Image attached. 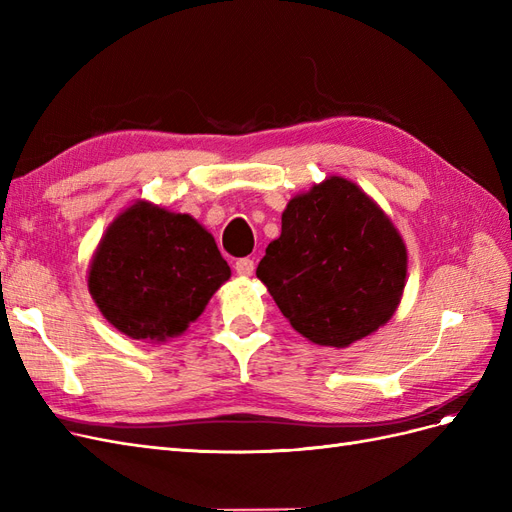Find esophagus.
Listing matches in <instances>:
<instances>
[{
    "instance_id": "34e87169",
    "label": "esophagus",
    "mask_w": 512,
    "mask_h": 512,
    "mask_svg": "<svg viewBox=\"0 0 512 512\" xmlns=\"http://www.w3.org/2000/svg\"><path fill=\"white\" fill-rule=\"evenodd\" d=\"M235 271H237L239 275H243V277L252 275V273H254V260H252V258H239V260L235 262Z\"/></svg>"
}]
</instances>
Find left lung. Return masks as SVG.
I'll return each mask as SVG.
<instances>
[{"mask_svg": "<svg viewBox=\"0 0 512 512\" xmlns=\"http://www.w3.org/2000/svg\"><path fill=\"white\" fill-rule=\"evenodd\" d=\"M406 267V245L382 209L331 177L290 200L256 275L309 342L346 348L393 316Z\"/></svg>", "mask_w": 512, "mask_h": 512, "instance_id": "1", "label": "left lung"}]
</instances>
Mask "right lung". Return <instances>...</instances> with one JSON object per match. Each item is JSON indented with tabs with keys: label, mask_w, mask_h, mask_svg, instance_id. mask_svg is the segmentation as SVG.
<instances>
[{
	"label": "right lung",
	"mask_w": 512,
	"mask_h": 512,
	"mask_svg": "<svg viewBox=\"0 0 512 512\" xmlns=\"http://www.w3.org/2000/svg\"><path fill=\"white\" fill-rule=\"evenodd\" d=\"M228 277L218 245L194 218L138 203L106 230L89 292L121 333L164 342L203 314Z\"/></svg>",
	"instance_id": "add662e5"
}]
</instances>
